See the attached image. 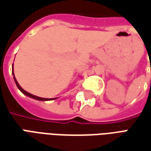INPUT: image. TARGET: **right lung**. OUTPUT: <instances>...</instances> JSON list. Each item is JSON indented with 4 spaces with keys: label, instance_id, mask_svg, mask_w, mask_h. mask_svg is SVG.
<instances>
[{
    "label": "right lung",
    "instance_id": "obj_1",
    "mask_svg": "<svg viewBox=\"0 0 151 151\" xmlns=\"http://www.w3.org/2000/svg\"><path fill=\"white\" fill-rule=\"evenodd\" d=\"M12 69H13V71H12V73H13V75H14V82L16 83V86H17V87H18L20 91H21L22 93H23L25 95H27L28 97H30V98L34 99H36V100H40V101H47V100H53V99H56V98L54 99H45V98H41V97H38V96H35V95H32L31 93H28L27 91H26L25 90L22 88L21 86L18 84V81L16 80V78H15L14 76V64H13V66H12Z\"/></svg>",
    "mask_w": 151,
    "mask_h": 151
}]
</instances>
